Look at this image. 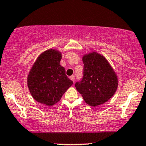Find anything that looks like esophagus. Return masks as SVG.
Instances as JSON below:
<instances>
[{
  "mask_svg": "<svg viewBox=\"0 0 146 146\" xmlns=\"http://www.w3.org/2000/svg\"><path fill=\"white\" fill-rule=\"evenodd\" d=\"M69 78H70V79H71V81H73V82H74V81H75V75H71V76Z\"/></svg>",
  "mask_w": 146,
  "mask_h": 146,
  "instance_id": "esophagus-1",
  "label": "esophagus"
}]
</instances>
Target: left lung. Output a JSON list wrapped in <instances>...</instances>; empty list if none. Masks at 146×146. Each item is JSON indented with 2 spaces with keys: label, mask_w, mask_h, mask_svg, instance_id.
I'll list each match as a JSON object with an SVG mask.
<instances>
[{
  "label": "left lung",
  "mask_w": 146,
  "mask_h": 146,
  "mask_svg": "<svg viewBox=\"0 0 146 146\" xmlns=\"http://www.w3.org/2000/svg\"><path fill=\"white\" fill-rule=\"evenodd\" d=\"M83 78L75 83L77 90L89 106L104 104L117 90V75L106 58L96 52L83 56Z\"/></svg>",
  "instance_id": "8db88e82"
}]
</instances>
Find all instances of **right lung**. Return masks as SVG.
Here are the masks:
<instances>
[{
  "instance_id": "obj_1",
  "label": "right lung",
  "mask_w": 146,
  "mask_h": 146,
  "mask_svg": "<svg viewBox=\"0 0 146 146\" xmlns=\"http://www.w3.org/2000/svg\"><path fill=\"white\" fill-rule=\"evenodd\" d=\"M61 53L49 49L40 54L31 68L27 85L31 96L36 102L50 106L61 100L73 81L60 65Z\"/></svg>"
}]
</instances>
